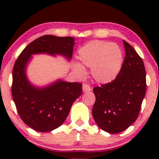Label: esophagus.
<instances>
[{
    "label": "esophagus",
    "mask_w": 159,
    "mask_h": 159,
    "mask_svg": "<svg viewBox=\"0 0 159 159\" xmlns=\"http://www.w3.org/2000/svg\"><path fill=\"white\" fill-rule=\"evenodd\" d=\"M82 90H83L84 93L90 92V91L91 90V88H90V86L88 85V84H84L83 85H82Z\"/></svg>",
    "instance_id": "esophagus-1"
}]
</instances>
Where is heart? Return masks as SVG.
<instances>
[{
    "label": "heart",
    "instance_id": "b5f03b06",
    "mask_svg": "<svg viewBox=\"0 0 159 159\" xmlns=\"http://www.w3.org/2000/svg\"><path fill=\"white\" fill-rule=\"evenodd\" d=\"M79 63H74L73 69L78 75H85L84 67L90 68L93 79L105 84L114 81L122 67L124 56L116 43L103 40H91L78 51Z\"/></svg>",
    "mask_w": 159,
    "mask_h": 159
}]
</instances>
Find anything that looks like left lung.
Masks as SVG:
<instances>
[{
	"label": "left lung",
	"instance_id": "left-lung-1",
	"mask_svg": "<svg viewBox=\"0 0 159 159\" xmlns=\"http://www.w3.org/2000/svg\"><path fill=\"white\" fill-rule=\"evenodd\" d=\"M123 43L126 56L119 75L110 83L93 88V119L101 129L111 134L124 131L135 121L146 92L142 58L129 43Z\"/></svg>",
	"mask_w": 159,
	"mask_h": 159
}]
</instances>
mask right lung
<instances>
[{
  "label": "right lung",
  "mask_w": 159,
  "mask_h": 159,
  "mask_svg": "<svg viewBox=\"0 0 159 159\" xmlns=\"http://www.w3.org/2000/svg\"><path fill=\"white\" fill-rule=\"evenodd\" d=\"M75 38L47 34L30 43L17 58L13 69L12 97L21 119L27 126L41 132L60 127L75 100L82 93V84L58 79L38 86L28 79L27 69L32 56H61L69 61L72 57Z\"/></svg>",
  "instance_id": "right-lung-1"
}]
</instances>
